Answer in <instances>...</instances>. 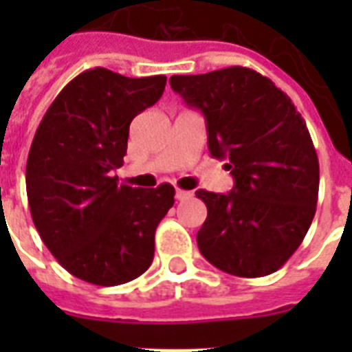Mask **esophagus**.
Instances as JSON below:
<instances>
[{"label":"esophagus","mask_w":352,"mask_h":352,"mask_svg":"<svg viewBox=\"0 0 352 352\" xmlns=\"http://www.w3.org/2000/svg\"><path fill=\"white\" fill-rule=\"evenodd\" d=\"M192 195H193V192H186V190H181V188H177V192H175L177 201H184V199H190Z\"/></svg>","instance_id":"34e87169"}]
</instances>
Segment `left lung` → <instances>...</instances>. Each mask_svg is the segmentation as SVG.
<instances>
[{"label":"left lung","mask_w":352,"mask_h":352,"mask_svg":"<svg viewBox=\"0 0 352 352\" xmlns=\"http://www.w3.org/2000/svg\"><path fill=\"white\" fill-rule=\"evenodd\" d=\"M171 89L204 115L212 157L226 159L228 193L197 190L208 215L199 250L239 278L276 272L316 214L320 164L305 120L272 80L248 67L175 74Z\"/></svg>","instance_id":"left-lung-1"}]
</instances>
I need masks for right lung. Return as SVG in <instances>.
Here are the masks:
<instances>
[{
  "mask_svg": "<svg viewBox=\"0 0 352 352\" xmlns=\"http://www.w3.org/2000/svg\"><path fill=\"white\" fill-rule=\"evenodd\" d=\"M166 76L84 71L54 98L27 159V197L41 241L67 272L115 287L138 278L155 254V230L175 188L118 184L129 124L159 102Z\"/></svg>",
  "mask_w": 352,
  "mask_h": 352,
  "instance_id": "right-lung-1",
  "label": "right lung"
}]
</instances>
